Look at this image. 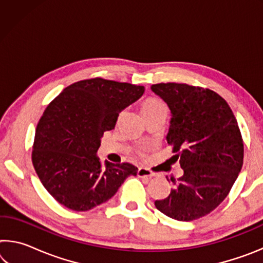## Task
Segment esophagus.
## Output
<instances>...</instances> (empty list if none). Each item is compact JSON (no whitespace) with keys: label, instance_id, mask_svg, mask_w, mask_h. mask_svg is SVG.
I'll list each match as a JSON object with an SVG mask.
<instances>
[{"label":"esophagus","instance_id":"34e87169","mask_svg":"<svg viewBox=\"0 0 263 263\" xmlns=\"http://www.w3.org/2000/svg\"><path fill=\"white\" fill-rule=\"evenodd\" d=\"M138 176L139 177H153V176H155V174L147 168L140 167L139 169H138Z\"/></svg>","mask_w":263,"mask_h":263}]
</instances>
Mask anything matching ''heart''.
<instances>
[{
  "mask_svg": "<svg viewBox=\"0 0 263 263\" xmlns=\"http://www.w3.org/2000/svg\"><path fill=\"white\" fill-rule=\"evenodd\" d=\"M157 108H164V105L157 100H148L146 101L144 105H142V111L151 110V109H157Z\"/></svg>",
  "mask_w": 263,
  "mask_h": 263,
  "instance_id": "heart-1",
  "label": "heart"
}]
</instances>
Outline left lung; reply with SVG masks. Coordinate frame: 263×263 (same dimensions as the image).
<instances>
[{
    "label": "left lung",
    "instance_id": "left-lung-1",
    "mask_svg": "<svg viewBox=\"0 0 263 263\" xmlns=\"http://www.w3.org/2000/svg\"><path fill=\"white\" fill-rule=\"evenodd\" d=\"M151 89L171 110L166 139L183 169L180 179H171L174 186L168 197L154 204L173 219H198L224 201L241 171L238 122L226 101L210 89L185 83H158Z\"/></svg>",
    "mask_w": 263,
    "mask_h": 263
}]
</instances>
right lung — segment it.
<instances>
[{"instance_id": "1", "label": "right lung", "mask_w": 263, "mask_h": 263, "mask_svg": "<svg viewBox=\"0 0 263 263\" xmlns=\"http://www.w3.org/2000/svg\"><path fill=\"white\" fill-rule=\"evenodd\" d=\"M144 86L90 79L65 88L37 125L32 163L43 185L57 202L73 211H88L117 193L138 168L131 163L101 164L97 151L105 131L135 103Z\"/></svg>"}]
</instances>
